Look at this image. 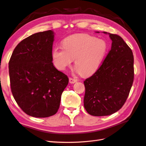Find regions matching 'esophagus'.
Instances as JSON below:
<instances>
[{
    "label": "esophagus",
    "instance_id": "1",
    "mask_svg": "<svg viewBox=\"0 0 146 146\" xmlns=\"http://www.w3.org/2000/svg\"><path fill=\"white\" fill-rule=\"evenodd\" d=\"M77 81V79H76V78L69 77V83H70V84H74V83H76Z\"/></svg>",
    "mask_w": 146,
    "mask_h": 146
}]
</instances>
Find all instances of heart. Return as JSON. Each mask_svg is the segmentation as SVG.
<instances>
[{"mask_svg": "<svg viewBox=\"0 0 146 146\" xmlns=\"http://www.w3.org/2000/svg\"><path fill=\"white\" fill-rule=\"evenodd\" d=\"M106 43L89 35H72L66 38L62 46H55L52 58L55 68L65 70L75 59V68L82 76L96 71L106 53Z\"/></svg>", "mask_w": 146, "mask_h": 146, "instance_id": "heart-1", "label": "heart"}]
</instances>
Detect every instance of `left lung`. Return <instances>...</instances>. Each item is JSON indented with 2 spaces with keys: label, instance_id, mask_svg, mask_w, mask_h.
Wrapping results in <instances>:
<instances>
[{
  "label": "left lung",
  "instance_id": "obj_1",
  "mask_svg": "<svg viewBox=\"0 0 146 146\" xmlns=\"http://www.w3.org/2000/svg\"><path fill=\"white\" fill-rule=\"evenodd\" d=\"M109 34L112 41L111 50L96 71L84 82V107L93 116L109 115L120 110L134 80L131 49L119 35Z\"/></svg>",
  "mask_w": 146,
  "mask_h": 146
}]
</instances>
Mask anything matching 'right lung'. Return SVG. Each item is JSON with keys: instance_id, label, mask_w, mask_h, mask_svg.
<instances>
[{"instance_id": "obj_1", "label": "right lung", "mask_w": 146, "mask_h": 146, "mask_svg": "<svg viewBox=\"0 0 146 146\" xmlns=\"http://www.w3.org/2000/svg\"><path fill=\"white\" fill-rule=\"evenodd\" d=\"M54 33L46 31L23 39L9 62L11 93L23 111L34 117L56 113L69 78L53 64Z\"/></svg>"}]
</instances>
